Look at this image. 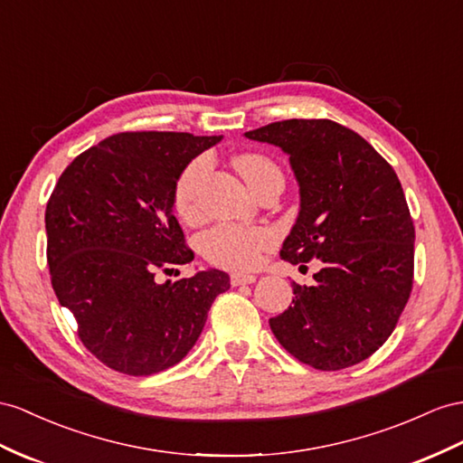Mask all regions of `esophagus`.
I'll return each mask as SVG.
<instances>
[{
    "mask_svg": "<svg viewBox=\"0 0 463 463\" xmlns=\"http://www.w3.org/2000/svg\"><path fill=\"white\" fill-rule=\"evenodd\" d=\"M256 281V276L252 274H239V271H234V274H231V283L236 288V286H246V283H254Z\"/></svg>",
    "mask_w": 463,
    "mask_h": 463,
    "instance_id": "esophagus-1",
    "label": "esophagus"
}]
</instances>
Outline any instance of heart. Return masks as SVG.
<instances>
[{
	"mask_svg": "<svg viewBox=\"0 0 463 463\" xmlns=\"http://www.w3.org/2000/svg\"><path fill=\"white\" fill-rule=\"evenodd\" d=\"M207 160L197 158L182 172L174 189V209L177 217L185 222H195L199 219L197 195L199 187L205 180ZM234 168L244 177V182L254 189L266 177L281 174L278 165L262 154H241L234 158ZM274 244V234L268 229H244L222 224L209 231L201 239V252L209 262L231 268V269H252L260 262V254Z\"/></svg>",
	"mask_w": 463,
	"mask_h": 463,
	"instance_id": "b5f03b06",
	"label": "heart"
}]
</instances>
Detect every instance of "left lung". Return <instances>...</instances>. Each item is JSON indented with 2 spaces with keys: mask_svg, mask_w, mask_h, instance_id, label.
I'll list each match as a JSON object with an SVG mask.
<instances>
[{
  "mask_svg": "<svg viewBox=\"0 0 463 463\" xmlns=\"http://www.w3.org/2000/svg\"><path fill=\"white\" fill-rule=\"evenodd\" d=\"M244 137L279 146L299 184L281 258L323 264L313 286L293 283V305L269 318L271 333L315 370L360 364L393 333L412 289L414 227L395 170L328 118H289Z\"/></svg>",
  "mask_w": 463,
  "mask_h": 463,
  "instance_id": "left-lung-1",
  "label": "left lung"
}]
</instances>
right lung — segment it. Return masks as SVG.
Listing matches in <instances>:
<instances>
[{
  "mask_svg": "<svg viewBox=\"0 0 463 463\" xmlns=\"http://www.w3.org/2000/svg\"><path fill=\"white\" fill-rule=\"evenodd\" d=\"M222 137L118 133L62 172L44 213L52 289L84 346L115 372L152 375L194 348L219 293L221 269L156 281L194 260L174 217L182 172Z\"/></svg>",
  "mask_w": 463,
  "mask_h": 463,
  "instance_id": "right-lung-1",
  "label": "right lung"
}]
</instances>
